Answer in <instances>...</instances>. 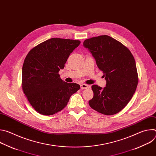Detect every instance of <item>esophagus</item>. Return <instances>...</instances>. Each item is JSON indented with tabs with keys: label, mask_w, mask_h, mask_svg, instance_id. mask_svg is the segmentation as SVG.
<instances>
[{
	"label": "esophagus",
	"mask_w": 156,
	"mask_h": 156,
	"mask_svg": "<svg viewBox=\"0 0 156 156\" xmlns=\"http://www.w3.org/2000/svg\"><path fill=\"white\" fill-rule=\"evenodd\" d=\"M81 86V89H83V90H84V89H87L89 87V85L87 84H81L80 85Z\"/></svg>",
	"instance_id": "34e87169"
}]
</instances>
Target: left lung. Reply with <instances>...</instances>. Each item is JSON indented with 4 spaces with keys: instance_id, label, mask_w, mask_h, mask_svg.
<instances>
[{
    "instance_id": "obj_1",
    "label": "left lung",
    "mask_w": 156,
    "mask_h": 156,
    "mask_svg": "<svg viewBox=\"0 0 156 156\" xmlns=\"http://www.w3.org/2000/svg\"><path fill=\"white\" fill-rule=\"evenodd\" d=\"M83 46L91 53L106 80L104 88L92 86L94 96L89 104L104 115L117 114L136 90L138 76L134 57L121 42L107 35L86 39Z\"/></svg>"
}]
</instances>
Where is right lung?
I'll use <instances>...</instances> for the list:
<instances>
[{
	"label": "right lung",
	"mask_w": 156,
	"mask_h": 156,
	"mask_svg": "<svg viewBox=\"0 0 156 156\" xmlns=\"http://www.w3.org/2000/svg\"><path fill=\"white\" fill-rule=\"evenodd\" d=\"M80 43L78 40L51 38L27 54L22 68V88L38 113L44 115L57 113L80 90L78 84L62 80L58 72Z\"/></svg>",
	"instance_id": "right-lung-1"
}]
</instances>
